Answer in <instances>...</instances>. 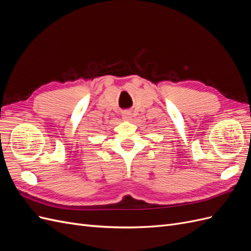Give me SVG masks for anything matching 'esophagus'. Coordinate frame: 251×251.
<instances>
[{
	"label": "esophagus",
	"mask_w": 251,
	"mask_h": 251,
	"mask_svg": "<svg viewBox=\"0 0 251 251\" xmlns=\"http://www.w3.org/2000/svg\"><path fill=\"white\" fill-rule=\"evenodd\" d=\"M121 116H123V118L125 120L131 121L133 119V117H134V114H133V112L131 110H126V111L123 112V115H121Z\"/></svg>",
	"instance_id": "esophagus-1"
}]
</instances>
